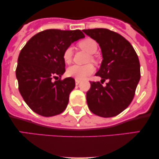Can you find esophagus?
I'll list each match as a JSON object with an SVG mask.
<instances>
[{"label": "esophagus", "mask_w": 159, "mask_h": 159, "mask_svg": "<svg viewBox=\"0 0 159 159\" xmlns=\"http://www.w3.org/2000/svg\"><path fill=\"white\" fill-rule=\"evenodd\" d=\"M80 82H81V81H80V80H78V79H75V84H76V85L79 84Z\"/></svg>", "instance_id": "1"}]
</instances>
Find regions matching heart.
<instances>
[{"instance_id":"heart-1","label":"heart","mask_w":159,"mask_h":159,"mask_svg":"<svg viewBox=\"0 0 159 159\" xmlns=\"http://www.w3.org/2000/svg\"><path fill=\"white\" fill-rule=\"evenodd\" d=\"M78 46L90 54H94L97 52L98 49L97 43L94 39H90V38H87V39L82 40L78 43ZM72 54H73V51L71 46L65 49L63 53V59L65 63H70L72 58ZM90 61H94V57L93 56L90 57ZM93 71L94 68L91 64L84 66L72 65L67 69L66 74L69 77L81 80L90 75L93 72Z\"/></svg>"}]
</instances>
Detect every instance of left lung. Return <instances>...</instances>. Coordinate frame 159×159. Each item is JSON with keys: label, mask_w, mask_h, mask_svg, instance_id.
I'll list each match as a JSON object with an SVG mask.
<instances>
[{"label": "left lung", "mask_w": 159, "mask_h": 159, "mask_svg": "<svg viewBox=\"0 0 159 159\" xmlns=\"http://www.w3.org/2000/svg\"><path fill=\"white\" fill-rule=\"evenodd\" d=\"M101 48L102 62L96 76L109 80L103 87L99 81H90L87 102L92 113L112 117L132 102L140 78V63L132 45L123 36L105 28L83 30Z\"/></svg>", "instance_id": "1"}]
</instances>
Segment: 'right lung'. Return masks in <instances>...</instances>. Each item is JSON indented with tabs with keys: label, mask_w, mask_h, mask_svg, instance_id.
I'll use <instances>...</instances> for the list:
<instances>
[{
	"label": "right lung",
	"mask_w": 159,
	"mask_h": 159,
	"mask_svg": "<svg viewBox=\"0 0 159 159\" xmlns=\"http://www.w3.org/2000/svg\"><path fill=\"white\" fill-rule=\"evenodd\" d=\"M84 36L80 30L49 29L34 35L21 50L16 70L19 90L36 114L52 116L66 108L69 94L75 87V79H52L65 72V49Z\"/></svg>",
	"instance_id": "add662e5"
}]
</instances>
